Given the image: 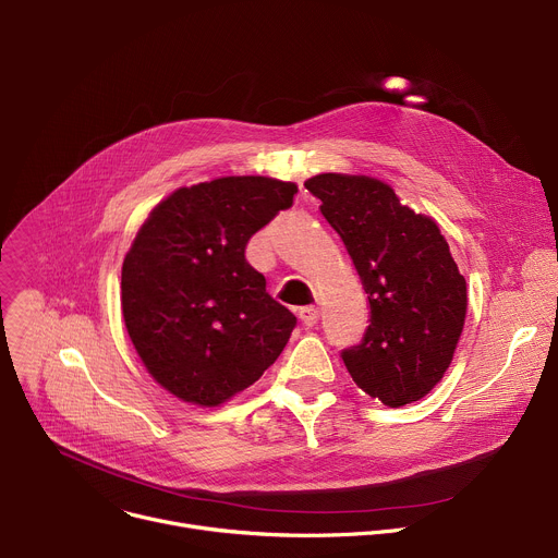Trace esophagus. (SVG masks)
<instances>
[{"label":"esophagus","instance_id":"esophagus-1","mask_svg":"<svg viewBox=\"0 0 558 558\" xmlns=\"http://www.w3.org/2000/svg\"><path fill=\"white\" fill-rule=\"evenodd\" d=\"M298 317H300L304 327H313V325H317V317H320V311H317V306H300Z\"/></svg>","mask_w":558,"mask_h":558}]
</instances>
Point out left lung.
Wrapping results in <instances>:
<instances>
[{
	"mask_svg": "<svg viewBox=\"0 0 558 558\" xmlns=\"http://www.w3.org/2000/svg\"><path fill=\"white\" fill-rule=\"evenodd\" d=\"M304 187L338 231L371 304V325L342 360L353 381L397 409L448 371L465 320V278L430 216L371 177L317 174Z\"/></svg>",
	"mask_w": 558,
	"mask_h": 558,
	"instance_id": "8db88e82",
	"label": "left lung"
}]
</instances>
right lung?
Wrapping results in <instances>:
<instances>
[{
	"label": "right lung",
	"instance_id": "1",
	"mask_svg": "<svg viewBox=\"0 0 558 558\" xmlns=\"http://www.w3.org/2000/svg\"><path fill=\"white\" fill-rule=\"evenodd\" d=\"M295 192L222 177L172 192L141 225L121 269L123 320L147 373L179 400L218 407L287 347L295 315L267 293L245 247Z\"/></svg>",
	"mask_w": 558,
	"mask_h": 558
}]
</instances>
